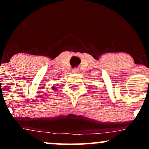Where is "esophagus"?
<instances>
[{
	"mask_svg": "<svg viewBox=\"0 0 149 149\" xmlns=\"http://www.w3.org/2000/svg\"><path fill=\"white\" fill-rule=\"evenodd\" d=\"M72 72L73 73H78V69L77 68H74V69H72Z\"/></svg>",
	"mask_w": 149,
	"mask_h": 149,
	"instance_id": "esophagus-1",
	"label": "esophagus"
}]
</instances>
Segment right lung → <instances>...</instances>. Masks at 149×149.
<instances>
[{
    "instance_id": "add662e5",
    "label": "right lung",
    "mask_w": 149,
    "mask_h": 149,
    "mask_svg": "<svg viewBox=\"0 0 149 149\" xmlns=\"http://www.w3.org/2000/svg\"><path fill=\"white\" fill-rule=\"evenodd\" d=\"M52 89H53V90H54V89H55V88H53Z\"/></svg>"
}]
</instances>
